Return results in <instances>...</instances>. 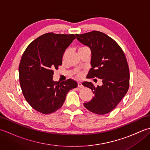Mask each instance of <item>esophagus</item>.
I'll list each match as a JSON object with an SVG mask.
<instances>
[{
  "instance_id": "obj_1",
  "label": "esophagus",
  "mask_w": 150,
  "mask_h": 150,
  "mask_svg": "<svg viewBox=\"0 0 150 150\" xmlns=\"http://www.w3.org/2000/svg\"><path fill=\"white\" fill-rule=\"evenodd\" d=\"M78 87L80 88H83V86H82V82H78Z\"/></svg>"
}]
</instances>
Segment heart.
Masks as SVG:
<instances>
[{
  "instance_id": "heart-1",
  "label": "heart",
  "mask_w": 150,
  "mask_h": 150,
  "mask_svg": "<svg viewBox=\"0 0 150 150\" xmlns=\"http://www.w3.org/2000/svg\"><path fill=\"white\" fill-rule=\"evenodd\" d=\"M79 77H81V76H82V73H79Z\"/></svg>"
}]
</instances>
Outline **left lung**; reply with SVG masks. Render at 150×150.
Masks as SVG:
<instances>
[{
	"mask_svg": "<svg viewBox=\"0 0 150 150\" xmlns=\"http://www.w3.org/2000/svg\"><path fill=\"white\" fill-rule=\"evenodd\" d=\"M77 39L91 50V68L87 77L100 79L103 85L95 87L91 82L82 85L90 88L94 97L84 106L98 115L110 113L125 96L129 88V71L122 50L115 41L100 31L76 34Z\"/></svg>",
	"mask_w": 150,
	"mask_h": 150,
	"instance_id": "1",
	"label": "left lung"
}]
</instances>
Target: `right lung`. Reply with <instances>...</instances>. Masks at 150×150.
I'll return each mask as SVG.
<instances>
[{
	"label": "right lung",
	"mask_w": 150,
	"mask_h": 150,
	"mask_svg": "<svg viewBox=\"0 0 150 150\" xmlns=\"http://www.w3.org/2000/svg\"><path fill=\"white\" fill-rule=\"evenodd\" d=\"M75 39L73 34H44L30 43L22 55L18 68L22 93L40 113L50 114L59 109L67 93L77 87L72 79L53 80V69L62 65L64 53Z\"/></svg>",
	"instance_id": "right-lung-1"
}]
</instances>
